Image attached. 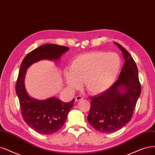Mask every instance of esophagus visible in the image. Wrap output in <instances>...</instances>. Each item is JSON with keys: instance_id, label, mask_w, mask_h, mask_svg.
<instances>
[{"instance_id": "obj_1", "label": "esophagus", "mask_w": 155, "mask_h": 155, "mask_svg": "<svg viewBox=\"0 0 155 155\" xmlns=\"http://www.w3.org/2000/svg\"><path fill=\"white\" fill-rule=\"evenodd\" d=\"M83 99V97L82 96H77V97H75V101H81Z\"/></svg>"}]
</instances>
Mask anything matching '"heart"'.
I'll use <instances>...</instances> for the list:
<instances>
[{
	"label": "heart",
	"instance_id": "obj_1",
	"mask_svg": "<svg viewBox=\"0 0 155 155\" xmlns=\"http://www.w3.org/2000/svg\"><path fill=\"white\" fill-rule=\"evenodd\" d=\"M121 66V57L115 52L93 51L79 55L71 61L70 72H65L66 84L74 89L84 82L89 93L100 94L115 82Z\"/></svg>",
	"mask_w": 155,
	"mask_h": 155
}]
</instances>
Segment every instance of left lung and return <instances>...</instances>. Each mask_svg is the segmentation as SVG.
I'll use <instances>...</instances> for the list:
<instances>
[{
	"label": "left lung",
	"instance_id": "1",
	"mask_svg": "<svg viewBox=\"0 0 155 155\" xmlns=\"http://www.w3.org/2000/svg\"><path fill=\"white\" fill-rule=\"evenodd\" d=\"M114 43L121 50L125 60L119 78L107 91L89 97L87 121L96 130L105 134L116 131L130 121L141 93L135 62L121 45Z\"/></svg>",
	"mask_w": 155,
	"mask_h": 155
}]
</instances>
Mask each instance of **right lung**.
<instances>
[{"mask_svg":"<svg viewBox=\"0 0 155 155\" xmlns=\"http://www.w3.org/2000/svg\"><path fill=\"white\" fill-rule=\"evenodd\" d=\"M68 50L67 47L45 44L28 53L21 64L15 86L21 114L25 122L40 134H53L61 128L73 106L74 98L68 103L63 102L55 97L45 100L32 98L25 88V74L27 69L34 63L43 59L56 61Z\"/></svg>","mask_w":155,"mask_h":155,"instance_id":"right-lung-1","label":"right lung"}]
</instances>
